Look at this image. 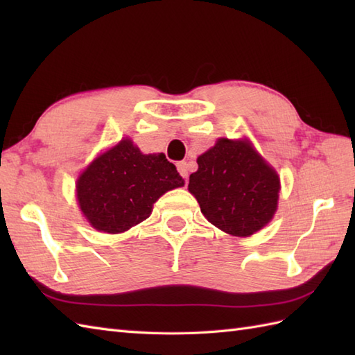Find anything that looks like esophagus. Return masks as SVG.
<instances>
[{"mask_svg": "<svg viewBox=\"0 0 355 355\" xmlns=\"http://www.w3.org/2000/svg\"><path fill=\"white\" fill-rule=\"evenodd\" d=\"M177 169L180 172V175L183 178H187V172H189V168H187V163L186 162H178L177 163Z\"/></svg>", "mask_w": 355, "mask_h": 355, "instance_id": "esophagus-1", "label": "esophagus"}]
</instances>
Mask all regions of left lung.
Returning <instances> with one entry per match:
<instances>
[{"mask_svg": "<svg viewBox=\"0 0 355 355\" xmlns=\"http://www.w3.org/2000/svg\"><path fill=\"white\" fill-rule=\"evenodd\" d=\"M189 191L209 223L233 236H250L273 218L279 177L245 140L220 139L198 157Z\"/></svg>", "mask_w": 355, "mask_h": 355, "instance_id": "1", "label": "left lung"}]
</instances>
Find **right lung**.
Here are the masks:
<instances>
[{"instance_id":"obj_1","label":"right lung","mask_w":355,"mask_h":355,"mask_svg":"<svg viewBox=\"0 0 355 355\" xmlns=\"http://www.w3.org/2000/svg\"><path fill=\"white\" fill-rule=\"evenodd\" d=\"M184 180L164 154H141L122 140L99 155L78 180L80 210L94 229L120 233L145 221L164 192Z\"/></svg>"}]
</instances>
